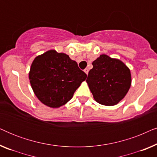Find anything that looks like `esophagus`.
I'll list each match as a JSON object with an SVG mask.
<instances>
[{
	"instance_id": "obj_1",
	"label": "esophagus",
	"mask_w": 157,
	"mask_h": 157,
	"mask_svg": "<svg viewBox=\"0 0 157 157\" xmlns=\"http://www.w3.org/2000/svg\"><path fill=\"white\" fill-rule=\"evenodd\" d=\"M83 71H84V72L88 75V74H89V69H88V68H85Z\"/></svg>"
}]
</instances>
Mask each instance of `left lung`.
<instances>
[{
	"label": "left lung",
	"instance_id": "8db88e82",
	"mask_svg": "<svg viewBox=\"0 0 157 157\" xmlns=\"http://www.w3.org/2000/svg\"><path fill=\"white\" fill-rule=\"evenodd\" d=\"M86 83L98 104L114 106L126 95L132 84L129 68L117 59L101 55L92 63Z\"/></svg>",
	"mask_w": 157,
	"mask_h": 157
}]
</instances>
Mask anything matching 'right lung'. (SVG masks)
<instances>
[{"instance_id": "right-lung-1", "label": "right lung", "mask_w": 157, "mask_h": 157, "mask_svg": "<svg viewBox=\"0 0 157 157\" xmlns=\"http://www.w3.org/2000/svg\"><path fill=\"white\" fill-rule=\"evenodd\" d=\"M87 75L68 55L49 50L33 60L29 71L32 89L40 102L59 108L71 99Z\"/></svg>"}]
</instances>
